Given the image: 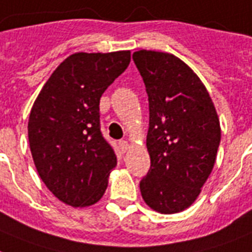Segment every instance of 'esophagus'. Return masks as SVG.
I'll list each match as a JSON object with an SVG mask.
<instances>
[{
	"mask_svg": "<svg viewBox=\"0 0 252 252\" xmlns=\"http://www.w3.org/2000/svg\"><path fill=\"white\" fill-rule=\"evenodd\" d=\"M119 147H120V149H122L123 153H126V151L128 150V147H129V144H128V141H126V140L120 141V142H119Z\"/></svg>",
	"mask_w": 252,
	"mask_h": 252,
	"instance_id": "34e87169",
	"label": "esophagus"
}]
</instances>
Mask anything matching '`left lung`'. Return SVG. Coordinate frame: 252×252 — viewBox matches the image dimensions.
<instances>
[{
  "mask_svg": "<svg viewBox=\"0 0 252 252\" xmlns=\"http://www.w3.org/2000/svg\"><path fill=\"white\" fill-rule=\"evenodd\" d=\"M133 61L149 95L150 169L141 180L145 203L160 214L190 207L214 168L221 129L197 73L169 53L138 50Z\"/></svg>",
  "mask_w": 252,
  "mask_h": 252,
  "instance_id": "1",
  "label": "left lung"
}]
</instances>
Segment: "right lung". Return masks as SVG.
Returning a JSON list of instances; mask_svg holds the SVG:
<instances>
[{"label": "right lung", "instance_id": "1", "mask_svg": "<svg viewBox=\"0 0 252 252\" xmlns=\"http://www.w3.org/2000/svg\"><path fill=\"white\" fill-rule=\"evenodd\" d=\"M130 62L129 50L75 53L45 83L28 120L41 180L63 203L88 207L107 189L116 155L99 126V99Z\"/></svg>", "mask_w": 252, "mask_h": 252}]
</instances>
